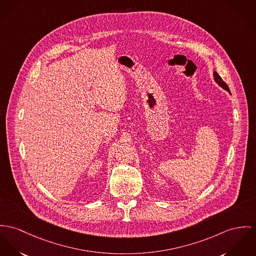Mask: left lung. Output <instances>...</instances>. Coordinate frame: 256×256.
Here are the masks:
<instances>
[{"instance_id":"1","label":"left lung","mask_w":256,"mask_h":256,"mask_svg":"<svg viewBox=\"0 0 256 256\" xmlns=\"http://www.w3.org/2000/svg\"><path fill=\"white\" fill-rule=\"evenodd\" d=\"M214 80L216 82L217 84H218L222 88H224L225 90H227V92H230V90H229V88H228L227 84H226L223 80L221 79V77L217 74L216 71H214Z\"/></svg>"}]
</instances>
